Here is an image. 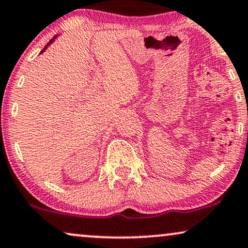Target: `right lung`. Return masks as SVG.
<instances>
[{
	"label": "right lung",
	"instance_id": "obj_1",
	"mask_svg": "<svg viewBox=\"0 0 248 248\" xmlns=\"http://www.w3.org/2000/svg\"><path fill=\"white\" fill-rule=\"evenodd\" d=\"M58 36H60V35H59V34H58V35H55V36H54V37H53V38L51 39V41H49V42L47 43V44H46V46H45V47H44V48H43V49H42V51H41V53H39V54H42V53H43V52H45V49H46V48H47L49 45H51V44H53V43H54V41H55V39H57V38H58Z\"/></svg>",
	"mask_w": 248,
	"mask_h": 248
}]
</instances>
